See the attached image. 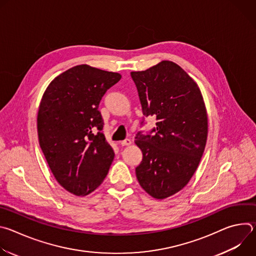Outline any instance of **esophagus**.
Segmentation results:
<instances>
[{"label": "esophagus", "instance_id": "1", "mask_svg": "<svg viewBox=\"0 0 256 256\" xmlns=\"http://www.w3.org/2000/svg\"><path fill=\"white\" fill-rule=\"evenodd\" d=\"M120 144L122 146H130V144H132V140H130V138H126V140H122Z\"/></svg>", "mask_w": 256, "mask_h": 256}]
</instances>
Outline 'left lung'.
Here are the masks:
<instances>
[{
	"mask_svg": "<svg viewBox=\"0 0 256 256\" xmlns=\"http://www.w3.org/2000/svg\"><path fill=\"white\" fill-rule=\"evenodd\" d=\"M130 76L142 114L157 120L154 136H136L142 153L136 175L146 192L164 200L184 188L198 167L208 138L206 105L198 84L173 62L162 60Z\"/></svg>",
	"mask_w": 256,
	"mask_h": 256,
	"instance_id": "8db88e82",
	"label": "left lung"
}]
</instances>
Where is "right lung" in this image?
<instances>
[{
  "label": "right lung",
  "instance_id": "1",
  "mask_svg": "<svg viewBox=\"0 0 256 256\" xmlns=\"http://www.w3.org/2000/svg\"><path fill=\"white\" fill-rule=\"evenodd\" d=\"M120 79L118 72L79 64L56 77L42 98L40 148L56 181L77 196L94 192L114 161L98 107L105 92Z\"/></svg>",
  "mask_w": 256,
  "mask_h": 256
}]
</instances>
